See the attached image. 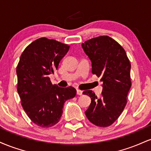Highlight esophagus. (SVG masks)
<instances>
[{"label": "esophagus", "instance_id": "1", "mask_svg": "<svg viewBox=\"0 0 151 151\" xmlns=\"http://www.w3.org/2000/svg\"><path fill=\"white\" fill-rule=\"evenodd\" d=\"M77 94L79 95V96H81V95H82V91H81V90H77Z\"/></svg>", "mask_w": 151, "mask_h": 151}]
</instances>
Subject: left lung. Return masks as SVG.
Wrapping results in <instances>:
<instances>
[{"mask_svg": "<svg viewBox=\"0 0 151 151\" xmlns=\"http://www.w3.org/2000/svg\"><path fill=\"white\" fill-rule=\"evenodd\" d=\"M81 46L91 62L92 74L101 78L103 87L100 97L91 90L83 92L91 100L85 114L94 125L107 127L117 120L127 103L131 64L124 48L109 36L92 38Z\"/></svg>", "mask_w": 151, "mask_h": 151, "instance_id": "left-lung-1", "label": "left lung"}]
</instances>
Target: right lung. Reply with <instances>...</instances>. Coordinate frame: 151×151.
<instances>
[{
	"label": "right lung",
	"mask_w": 151,
	"mask_h": 151,
	"mask_svg": "<svg viewBox=\"0 0 151 151\" xmlns=\"http://www.w3.org/2000/svg\"><path fill=\"white\" fill-rule=\"evenodd\" d=\"M69 49L70 46L55 40L39 38L22 52L17 66V90L22 106L30 120L40 127L58 124L65 102L77 93L72 86L52 85L48 77L58 70Z\"/></svg>",
	"instance_id": "right-lung-1"
}]
</instances>
